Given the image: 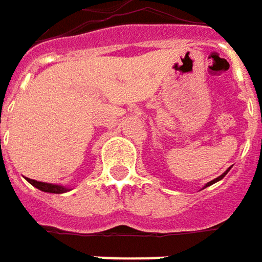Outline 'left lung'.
Here are the masks:
<instances>
[{
  "instance_id": "1",
  "label": "left lung",
  "mask_w": 262,
  "mask_h": 262,
  "mask_svg": "<svg viewBox=\"0 0 262 262\" xmlns=\"http://www.w3.org/2000/svg\"><path fill=\"white\" fill-rule=\"evenodd\" d=\"M228 170H230V169H228ZM228 170H227V172H228ZM227 172H224L221 177H218V178H216V179H213V181H210V182H208V184H206V187H209V185H212V184H215V182H216V181H220V179H223V178L225 177V175H227Z\"/></svg>"
}]
</instances>
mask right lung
<instances>
[{"instance_id": "obj_1", "label": "right lung", "mask_w": 262, "mask_h": 262, "mask_svg": "<svg viewBox=\"0 0 262 262\" xmlns=\"http://www.w3.org/2000/svg\"><path fill=\"white\" fill-rule=\"evenodd\" d=\"M28 182L31 185H34L35 188H38L41 191L44 192H54V194H60V192L68 191L67 188L60 187V185H53V184H47V182H39V181H34V179H29L28 178Z\"/></svg>"}]
</instances>
